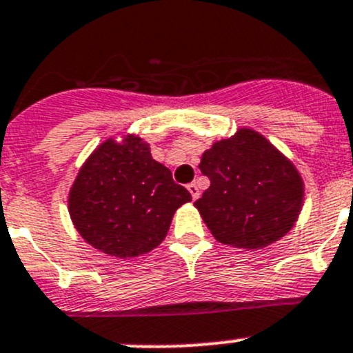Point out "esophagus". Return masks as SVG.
<instances>
[{"instance_id":"34e87169","label":"esophagus","mask_w":353,"mask_h":353,"mask_svg":"<svg viewBox=\"0 0 353 353\" xmlns=\"http://www.w3.org/2000/svg\"><path fill=\"white\" fill-rule=\"evenodd\" d=\"M188 191H190L191 198H193V199H198L199 198V190H198V184L196 183L188 184Z\"/></svg>"}]
</instances>
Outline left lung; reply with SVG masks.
I'll return each instance as SVG.
<instances>
[{"label": "left lung", "instance_id": "obj_1", "mask_svg": "<svg viewBox=\"0 0 353 353\" xmlns=\"http://www.w3.org/2000/svg\"><path fill=\"white\" fill-rule=\"evenodd\" d=\"M199 170L210 188L194 201L210 232L223 244L261 249L294 227L304 186L295 167L252 130L216 141Z\"/></svg>", "mask_w": 353, "mask_h": 353}]
</instances>
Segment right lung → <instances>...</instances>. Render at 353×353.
Segmentation results:
<instances>
[{"mask_svg": "<svg viewBox=\"0 0 353 353\" xmlns=\"http://www.w3.org/2000/svg\"><path fill=\"white\" fill-rule=\"evenodd\" d=\"M191 201L167 167L152 159L138 137L102 143L78 172L70 215L88 244L105 254L131 258L163 241L174 212Z\"/></svg>", "mask_w": 353, "mask_h": 353, "instance_id": "add662e5", "label": "right lung"}]
</instances>
